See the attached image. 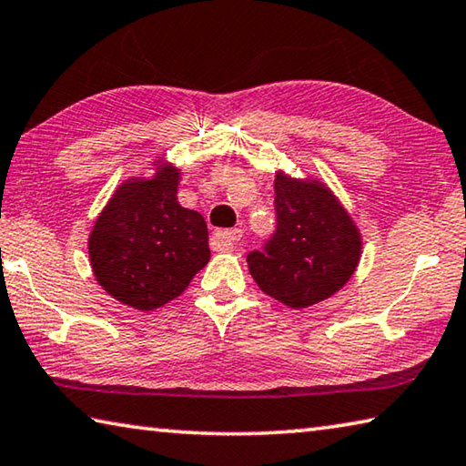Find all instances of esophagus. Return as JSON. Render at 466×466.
<instances>
[{"instance_id": "esophagus-1", "label": "esophagus", "mask_w": 466, "mask_h": 466, "mask_svg": "<svg viewBox=\"0 0 466 466\" xmlns=\"http://www.w3.org/2000/svg\"><path fill=\"white\" fill-rule=\"evenodd\" d=\"M240 238H242L240 228H232V230H218L216 232V240L222 244L224 248H234V244H238Z\"/></svg>"}]
</instances>
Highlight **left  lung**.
Wrapping results in <instances>:
<instances>
[{
  "instance_id": "obj_1",
  "label": "left lung",
  "mask_w": 466,
  "mask_h": 466,
  "mask_svg": "<svg viewBox=\"0 0 466 466\" xmlns=\"http://www.w3.org/2000/svg\"><path fill=\"white\" fill-rule=\"evenodd\" d=\"M275 232L247 255L267 296L306 309L333 296L356 271L361 240L347 211L320 183L275 177Z\"/></svg>"
}]
</instances>
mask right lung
<instances>
[{"mask_svg":"<svg viewBox=\"0 0 466 466\" xmlns=\"http://www.w3.org/2000/svg\"><path fill=\"white\" fill-rule=\"evenodd\" d=\"M178 172L123 183L90 234L94 275L110 296L154 310L183 294L209 261L201 214L177 201Z\"/></svg>","mask_w":466,"mask_h":466,"instance_id":"add662e5","label":"right lung"}]
</instances>
